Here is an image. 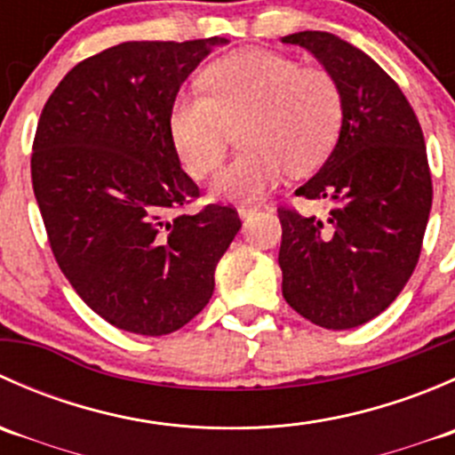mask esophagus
I'll use <instances>...</instances> for the list:
<instances>
[{"label":"esophagus","mask_w":455,"mask_h":455,"mask_svg":"<svg viewBox=\"0 0 455 455\" xmlns=\"http://www.w3.org/2000/svg\"><path fill=\"white\" fill-rule=\"evenodd\" d=\"M253 213H257V206H249V204L237 206V215H240V218H249V215Z\"/></svg>","instance_id":"esophagus-1"}]
</instances>
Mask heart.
I'll use <instances>...</instances> for the list:
<instances>
[{
  "instance_id": "1",
  "label": "heart",
  "mask_w": 455,
  "mask_h": 455,
  "mask_svg": "<svg viewBox=\"0 0 455 455\" xmlns=\"http://www.w3.org/2000/svg\"><path fill=\"white\" fill-rule=\"evenodd\" d=\"M198 90L173 96L167 132L189 176L204 178L224 158L237 125L240 154L215 176L213 194L253 202L268 194L283 169L301 173L328 158L343 123V94L323 68L246 48L202 70Z\"/></svg>"
}]
</instances>
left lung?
<instances>
[{"mask_svg": "<svg viewBox=\"0 0 455 455\" xmlns=\"http://www.w3.org/2000/svg\"><path fill=\"white\" fill-rule=\"evenodd\" d=\"M282 41L313 52L343 94L337 145L295 191L328 202V213L277 209L283 299L321 328H356L396 299L419 264L434 196L423 130L396 81L363 50L321 30Z\"/></svg>", "mask_w": 455, "mask_h": 455, "instance_id": "8db88e82", "label": "left lung"}]
</instances>
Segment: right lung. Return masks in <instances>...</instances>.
I'll list each match as a JSON object with an SVG mask.
<instances>
[{
	"label": "right lung",
	"mask_w": 455,
	"mask_h": 455,
	"mask_svg": "<svg viewBox=\"0 0 455 455\" xmlns=\"http://www.w3.org/2000/svg\"><path fill=\"white\" fill-rule=\"evenodd\" d=\"M220 44L114 45L76 63L39 116L30 172L50 249L76 295L127 332L189 323L242 227L233 206L178 213L200 189L167 132L173 96Z\"/></svg>",
	"instance_id": "add662e5"
}]
</instances>
